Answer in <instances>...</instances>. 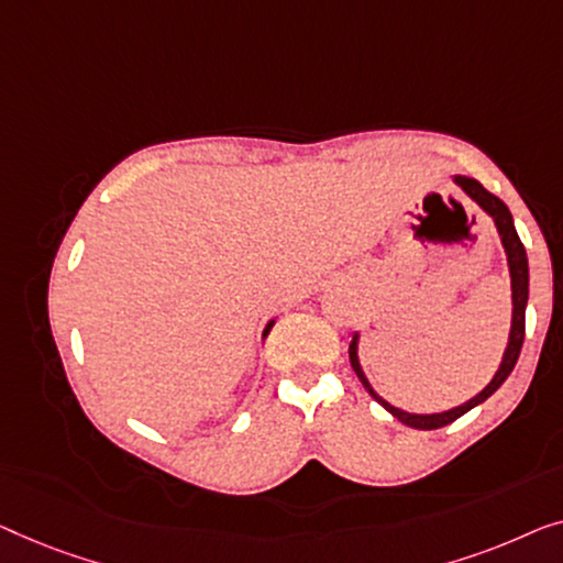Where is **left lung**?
Instances as JSON below:
<instances>
[{
  "mask_svg": "<svg viewBox=\"0 0 563 563\" xmlns=\"http://www.w3.org/2000/svg\"><path fill=\"white\" fill-rule=\"evenodd\" d=\"M454 184L462 188V191L470 196V199L479 206L482 211L489 213L497 227V234H500V242L505 247V255H508V267H510V288H512V323H510V336H508V346H505V354H503V362L500 367H497L495 377L489 379L485 390H479L474 395L472 400L462 402V406L451 408V410H443V413H408V410H400L387 402L385 398H379V395L372 390L367 375L362 372V364L357 357V344H360V334H354L352 344H350V362H352V369L357 372L360 383L364 385V390H367L372 398H375L379 406H383L387 413H393L398 418L400 423L410 426V429H421V431H433V429H443V426L454 423L456 418H462L464 413H470L472 408H477L479 402H485L489 395H493L497 387H500L505 379L510 377L512 367H516V362L520 357V346H522V339H526V306H528V257H526V247H522L520 236L516 232V224H512V213L508 211V206H505L497 196H493L487 191L485 186L479 184V180L474 178H466V176H454Z\"/></svg>",
  "mask_w": 563,
  "mask_h": 563,
  "instance_id": "left-lung-1",
  "label": "left lung"
}]
</instances>
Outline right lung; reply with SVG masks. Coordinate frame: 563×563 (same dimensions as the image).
<instances>
[{"label":"right lung","instance_id":"right-lung-1","mask_svg":"<svg viewBox=\"0 0 563 563\" xmlns=\"http://www.w3.org/2000/svg\"><path fill=\"white\" fill-rule=\"evenodd\" d=\"M273 323H275V321H271V323H267V327H265V331H263V339H265V336H267V334H271V329H273Z\"/></svg>","mask_w":563,"mask_h":563}]
</instances>
